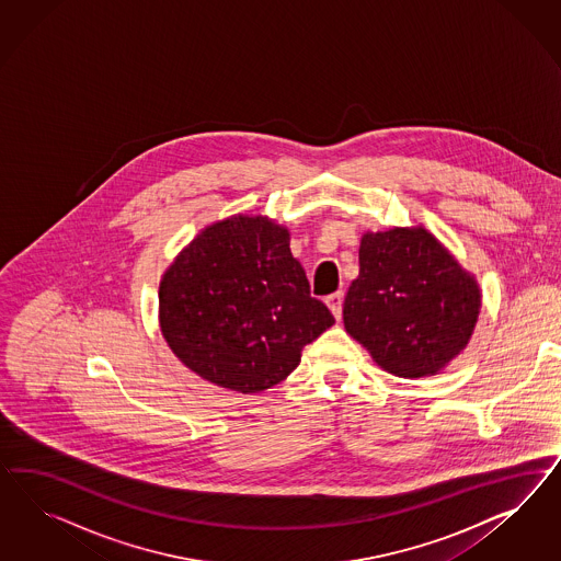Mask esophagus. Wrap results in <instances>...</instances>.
<instances>
[{
	"label": "esophagus",
	"instance_id": "obj_1",
	"mask_svg": "<svg viewBox=\"0 0 561 561\" xmlns=\"http://www.w3.org/2000/svg\"><path fill=\"white\" fill-rule=\"evenodd\" d=\"M327 306L331 308V312L335 314V319L341 321V310H343V294H341V291H335V294L327 296Z\"/></svg>",
	"mask_w": 561,
	"mask_h": 561
}]
</instances>
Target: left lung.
Wrapping results in <instances>:
<instances>
[{"label": "left lung", "instance_id": "obj_1", "mask_svg": "<svg viewBox=\"0 0 561 561\" xmlns=\"http://www.w3.org/2000/svg\"><path fill=\"white\" fill-rule=\"evenodd\" d=\"M481 294L424 228L364 234L359 275L343 302L345 331L387 373L440 370L471 340Z\"/></svg>", "mask_w": 561, "mask_h": 561}]
</instances>
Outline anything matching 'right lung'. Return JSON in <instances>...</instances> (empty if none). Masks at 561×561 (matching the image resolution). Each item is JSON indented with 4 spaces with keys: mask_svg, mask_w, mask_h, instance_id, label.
Listing matches in <instances>:
<instances>
[{
    "mask_svg": "<svg viewBox=\"0 0 561 561\" xmlns=\"http://www.w3.org/2000/svg\"><path fill=\"white\" fill-rule=\"evenodd\" d=\"M335 323L310 296L286 228L234 216L205 228L160 284V327L176 357L230 391L282 382L302 347Z\"/></svg>",
    "mask_w": 561,
    "mask_h": 561,
    "instance_id": "1",
    "label": "right lung"
}]
</instances>
